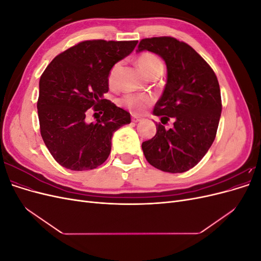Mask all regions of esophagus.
<instances>
[{
  "label": "esophagus",
  "mask_w": 261,
  "mask_h": 261,
  "mask_svg": "<svg viewBox=\"0 0 261 261\" xmlns=\"http://www.w3.org/2000/svg\"><path fill=\"white\" fill-rule=\"evenodd\" d=\"M132 121L135 122V123H138V122H140V121H143V117L137 116V115H133V116H132Z\"/></svg>",
  "instance_id": "obj_1"
}]
</instances>
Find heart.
<instances>
[{
	"label": "heart",
	"mask_w": 261,
	"mask_h": 261,
	"mask_svg": "<svg viewBox=\"0 0 261 261\" xmlns=\"http://www.w3.org/2000/svg\"><path fill=\"white\" fill-rule=\"evenodd\" d=\"M136 64L139 70L146 77L152 78L156 75H160L163 70V64L161 60L156 55L145 52L140 54L136 60ZM121 68V63H116L108 75V83L110 87H114L116 84V78L118 70ZM122 103L124 107L127 108L130 112L135 114H141L145 112V110L152 103V98L148 94H127L122 99Z\"/></svg>",
	"instance_id": "1"
}]
</instances>
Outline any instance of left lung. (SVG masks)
<instances>
[{
    "mask_svg": "<svg viewBox=\"0 0 261 261\" xmlns=\"http://www.w3.org/2000/svg\"><path fill=\"white\" fill-rule=\"evenodd\" d=\"M141 51L159 55L168 69L167 84L153 110L163 124H156L154 137L141 148L152 167L186 172L202 159L216 138L222 110L218 78L192 46L175 38L143 39L137 49ZM170 118L173 127L165 130Z\"/></svg>",
    "mask_w": 261,
    "mask_h": 261,
    "instance_id": "obj_1",
    "label": "left lung"
}]
</instances>
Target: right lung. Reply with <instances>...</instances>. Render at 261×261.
Returning a JSON list of instances; mask_svg holds the SVG:
<instances>
[{"label": "right lung", "instance_id": "add662e5", "mask_svg": "<svg viewBox=\"0 0 261 261\" xmlns=\"http://www.w3.org/2000/svg\"><path fill=\"white\" fill-rule=\"evenodd\" d=\"M138 41L88 40L59 54L39 82L40 133L58 163L72 171L98 168L111 152L112 136L130 123V114L105 99L111 67L129 55ZM103 113L87 123L88 109Z\"/></svg>", "mask_w": 261, "mask_h": 261}]
</instances>
